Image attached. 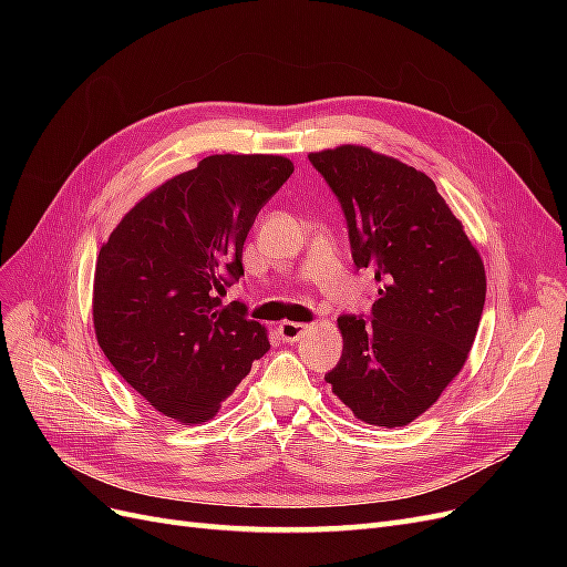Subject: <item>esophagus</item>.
Returning a JSON list of instances; mask_svg holds the SVG:
<instances>
[{"label":"esophagus","mask_w":567,"mask_h":567,"mask_svg":"<svg viewBox=\"0 0 567 567\" xmlns=\"http://www.w3.org/2000/svg\"><path fill=\"white\" fill-rule=\"evenodd\" d=\"M307 331H310V326H307V323H298V321H284V323H279V336L286 342H296V340L305 338Z\"/></svg>","instance_id":"esophagus-1"}]
</instances>
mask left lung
I'll return each instance as SVG.
<instances>
[{
    "mask_svg": "<svg viewBox=\"0 0 567 567\" xmlns=\"http://www.w3.org/2000/svg\"><path fill=\"white\" fill-rule=\"evenodd\" d=\"M310 161L346 213L354 265L379 284L371 321L338 319L342 354L326 383L359 421L406 425L466 364L487 293L483 257L421 169L357 144Z\"/></svg>",
    "mask_w": 567,
    "mask_h": 567,
    "instance_id": "obj_1",
    "label": "left lung"
}]
</instances>
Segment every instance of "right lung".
<instances>
[{
	"label": "right lung",
	"mask_w": 567,
	"mask_h": 567,
	"mask_svg": "<svg viewBox=\"0 0 567 567\" xmlns=\"http://www.w3.org/2000/svg\"><path fill=\"white\" fill-rule=\"evenodd\" d=\"M290 175L286 156H208L148 192L101 246L99 348L163 416L210 421L269 350L265 326L219 296L241 279L252 221Z\"/></svg>",
	"instance_id": "obj_1"
}]
</instances>
